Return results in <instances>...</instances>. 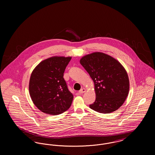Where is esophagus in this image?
<instances>
[{"label":"esophagus","mask_w":155,"mask_h":155,"mask_svg":"<svg viewBox=\"0 0 155 155\" xmlns=\"http://www.w3.org/2000/svg\"><path fill=\"white\" fill-rule=\"evenodd\" d=\"M85 92H86V89L85 88L81 89L80 91H79V93L80 94H83V93H84Z\"/></svg>","instance_id":"34e87169"}]
</instances>
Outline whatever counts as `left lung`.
<instances>
[{
	"mask_svg": "<svg viewBox=\"0 0 155 155\" xmlns=\"http://www.w3.org/2000/svg\"><path fill=\"white\" fill-rule=\"evenodd\" d=\"M94 82L95 102L89 107L101 113L117 110L128 96V75L124 67L114 58L102 52H94L80 61Z\"/></svg>",
	"mask_w": 155,
	"mask_h": 155,
	"instance_id": "1",
	"label": "left lung"
}]
</instances>
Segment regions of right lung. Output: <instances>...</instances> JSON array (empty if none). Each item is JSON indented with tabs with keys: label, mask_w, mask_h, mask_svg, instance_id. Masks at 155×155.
<instances>
[{
	"label": "right lung",
	"mask_w": 155,
	"mask_h": 155,
	"mask_svg": "<svg viewBox=\"0 0 155 155\" xmlns=\"http://www.w3.org/2000/svg\"><path fill=\"white\" fill-rule=\"evenodd\" d=\"M71 57L53 56L39 63L30 77L29 92L35 106L45 114L58 115L71 105L73 94L63 74Z\"/></svg>",
	"instance_id": "1"
}]
</instances>
